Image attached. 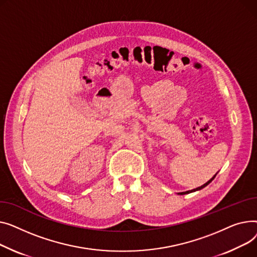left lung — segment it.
Returning <instances> with one entry per match:
<instances>
[{"label":"left lung","mask_w":257,"mask_h":257,"mask_svg":"<svg viewBox=\"0 0 257 257\" xmlns=\"http://www.w3.org/2000/svg\"><path fill=\"white\" fill-rule=\"evenodd\" d=\"M216 175H217V173L214 175V177H212V178H210L209 180H208V182L207 183H205L204 185H202L201 187H198V188H196V189H193V190H191V191H187V192H182V193H178L179 195H185V194H189V193H192V192H196V191H199V190H201V189H203L204 187H206L209 183H212V180L216 177Z\"/></svg>","instance_id":"obj_1"}]
</instances>
